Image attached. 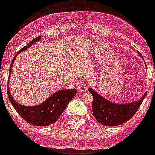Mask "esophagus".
Wrapping results in <instances>:
<instances>
[{
  "label": "esophagus",
  "instance_id": "1",
  "mask_svg": "<svg viewBox=\"0 0 155 155\" xmlns=\"http://www.w3.org/2000/svg\"><path fill=\"white\" fill-rule=\"evenodd\" d=\"M87 84L84 83H81V84L78 85V91H80L81 93H85L87 91Z\"/></svg>",
  "mask_w": 155,
  "mask_h": 155
}]
</instances>
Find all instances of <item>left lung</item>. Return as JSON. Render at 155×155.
Masks as SVG:
<instances>
[{
  "label": "left lung",
  "instance_id": "8db88e82",
  "mask_svg": "<svg viewBox=\"0 0 155 155\" xmlns=\"http://www.w3.org/2000/svg\"><path fill=\"white\" fill-rule=\"evenodd\" d=\"M94 97L92 109L96 120L102 125L107 127H115L123 124L130 120L142 104L146 96L145 93L138 101L118 104L107 100L91 88L89 89Z\"/></svg>",
  "mask_w": 155,
  "mask_h": 155
}]
</instances>
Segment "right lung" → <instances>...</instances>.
Wrapping results in <instances>:
<instances>
[{
  "instance_id": "1",
  "label": "right lung",
  "mask_w": 155,
  "mask_h": 155,
  "mask_svg": "<svg viewBox=\"0 0 155 155\" xmlns=\"http://www.w3.org/2000/svg\"><path fill=\"white\" fill-rule=\"evenodd\" d=\"M42 38L38 37L29 42L27 45L19 50L17 54H19L20 51H25L33 45V43L39 41ZM15 57H14L12 62L10 64V72L11 71V68L13 66V63L15 61ZM10 80V77H9ZM7 94L10 103L15 108L17 113L25 119V121L30 124L37 126V127H47L49 125L54 123L59 119L60 116L62 114L64 110L68 105L69 102L74 98L76 94V89H61L57 91L54 94L51 95L48 99H46L42 104L39 105H36L34 107L24 106L17 103L14 100L13 97H11L10 89H9V81L7 84Z\"/></svg>"
}]
</instances>
